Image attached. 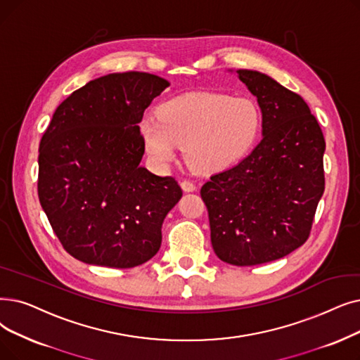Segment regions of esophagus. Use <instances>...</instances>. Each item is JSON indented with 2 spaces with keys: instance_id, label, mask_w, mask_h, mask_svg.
Listing matches in <instances>:
<instances>
[{
  "instance_id": "34e87169",
  "label": "esophagus",
  "mask_w": 360,
  "mask_h": 360,
  "mask_svg": "<svg viewBox=\"0 0 360 360\" xmlns=\"http://www.w3.org/2000/svg\"><path fill=\"white\" fill-rule=\"evenodd\" d=\"M181 188H182L185 193H194V191H195V188H197V186L194 185V182L184 179V181L181 182Z\"/></svg>"
}]
</instances>
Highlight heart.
Here are the masks:
<instances>
[{
    "instance_id": "obj_1",
    "label": "heart",
    "mask_w": 360,
    "mask_h": 360,
    "mask_svg": "<svg viewBox=\"0 0 360 360\" xmlns=\"http://www.w3.org/2000/svg\"><path fill=\"white\" fill-rule=\"evenodd\" d=\"M259 129L260 112L253 100L216 92L172 98L158 108V120L144 117L139 123L154 165L169 166L184 146L185 160L197 174H216L237 163Z\"/></svg>"
}]
</instances>
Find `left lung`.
Returning a JSON list of instances; mask_svg holds the SVG:
<instances>
[{"mask_svg": "<svg viewBox=\"0 0 360 360\" xmlns=\"http://www.w3.org/2000/svg\"><path fill=\"white\" fill-rule=\"evenodd\" d=\"M257 98L262 141L201 186L216 256L236 266L284 257L306 243L325 190V139L306 101L271 76L237 70Z\"/></svg>", "mask_w": 360, "mask_h": 360, "instance_id": "obj_1", "label": "left lung"}]
</instances>
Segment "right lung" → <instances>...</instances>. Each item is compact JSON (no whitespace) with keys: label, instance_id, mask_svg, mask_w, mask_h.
Instances as JSON below:
<instances>
[{"label":"right lung","instance_id":"1","mask_svg":"<svg viewBox=\"0 0 360 360\" xmlns=\"http://www.w3.org/2000/svg\"><path fill=\"white\" fill-rule=\"evenodd\" d=\"M170 84L144 72L89 81L61 103L39 144L38 197L61 245L88 264L127 269L159 252L182 190L139 166L138 123Z\"/></svg>","mask_w":360,"mask_h":360}]
</instances>
